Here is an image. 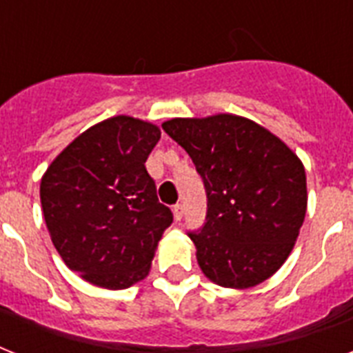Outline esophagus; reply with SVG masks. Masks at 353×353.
Wrapping results in <instances>:
<instances>
[{"instance_id":"34e87169","label":"esophagus","mask_w":353,"mask_h":353,"mask_svg":"<svg viewBox=\"0 0 353 353\" xmlns=\"http://www.w3.org/2000/svg\"><path fill=\"white\" fill-rule=\"evenodd\" d=\"M183 214H185V210H183V205H176V207H174V218H176V221H181Z\"/></svg>"}]
</instances>
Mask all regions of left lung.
<instances>
[{
    "instance_id": "left-lung-1",
    "label": "left lung",
    "mask_w": 353,
    "mask_h": 353,
    "mask_svg": "<svg viewBox=\"0 0 353 353\" xmlns=\"http://www.w3.org/2000/svg\"><path fill=\"white\" fill-rule=\"evenodd\" d=\"M163 130L190 155L207 190V221L188 232L205 276L232 290L273 276L306 216L302 161L269 130L232 113L170 119Z\"/></svg>"
}]
</instances>
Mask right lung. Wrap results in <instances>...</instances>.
I'll return each instance as SVG.
<instances>
[{
	"instance_id": "obj_1",
	"label": "right lung",
	"mask_w": 353,
	"mask_h": 353,
	"mask_svg": "<svg viewBox=\"0 0 353 353\" xmlns=\"http://www.w3.org/2000/svg\"><path fill=\"white\" fill-rule=\"evenodd\" d=\"M159 126L117 115L82 132L47 166L40 199L52 245L71 271L106 290L146 279L172 210L146 159Z\"/></svg>"
}]
</instances>
